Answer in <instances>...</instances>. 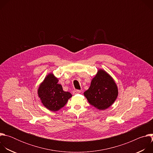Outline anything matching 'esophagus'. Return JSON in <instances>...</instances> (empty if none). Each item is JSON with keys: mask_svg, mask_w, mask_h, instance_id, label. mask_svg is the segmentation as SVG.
Wrapping results in <instances>:
<instances>
[{"mask_svg": "<svg viewBox=\"0 0 153 153\" xmlns=\"http://www.w3.org/2000/svg\"><path fill=\"white\" fill-rule=\"evenodd\" d=\"M80 93V90H74L73 91V94L74 95V94H79Z\"/></svg>", "mask_w": 153, "mask_h": 153, "instance_id": "34e87169", "label": "esophagus"}]
</instances>
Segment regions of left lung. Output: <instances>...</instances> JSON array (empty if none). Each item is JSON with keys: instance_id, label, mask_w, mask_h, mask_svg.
Returning <instances> with one entry per match:
<instances>
[{"instance_id": "8db88e82", "label": "left lung", "mask_w": 153, "mask_h": 153, "mask_svg": "<svg viewBox=\"0 0 153 153\" xmlns=\"http://www.w3.org/2000/svg\"><path fill=\"white\" fill-rule=\"evenodd\" d=\"M118 94V87L115 80L102 69L97 70L91 80L90 88L83 93L88 102L99 110H105L111 106Z\"/></svg>"}]
</instances>
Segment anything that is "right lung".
<instances>
[{"mask_svg": "<svg viewBox=\"0 0 153 153\" xmlns=\"http://www.w3.org/2000/svg\"><path fill=\"white\" fill-rule=\"evenodd\" d=\"M53 73L48 74L39 85L38 97L43 105L51 111H58L67 103L72 94L63 90L62 86Z\"/></svg>", "mask_w": 153, "mask_h": 153, "instance_id": "obj_1", "label": "right lung"}]
</instances>
